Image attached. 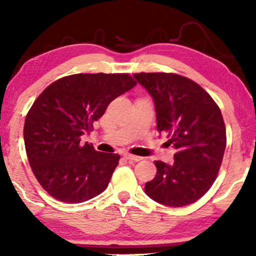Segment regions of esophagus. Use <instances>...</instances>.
Segmentation results:
<instances>
[{
  "label": "esophagus",
  "mask_w": 256,
  "mask_h": 256,
  "mask_svg": "<svg viewBox=\"0 0 256 256\" xmlns=\"http://www.w3.org/2000/svg\"><path fill=\"white\" fill-rule=\"evenodd\" d=\"M124 158H128V160H131V161H140V160H142V158H140V156H137V155H132V154H130V152H125Z\"/></svg>",
  "instance_id": "esophagus-1"
}]
</instances>
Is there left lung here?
I'll list each match as a JSON object with an SVG mask.
<instances>
[{"mask_svg": "<svg viewBox=\"0 0 256 256\" xmlns=\"http://www.w3.org/2000/svg\"><path fill=\"white\" fill-rule=\"evenodd\" d=\"M152 95L158 132L168 134L176 148L171 165L155 161L156 174L146 194L161 204H192L210 189L222 166L226 128L210 94L192 79L176 73H134Z\"/></svg>", "mask_w": 256, "mask_h": 256, "instance_id": "1", "label": "left lung"}]
</instances>
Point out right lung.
I'll use <instances>...</instances> for the list:
<instances>
[{
  "label": "right lung",
  "instance_id": "add662e5",
  "mask_svg": "<svg viewBox=\"0 0 256 256\" xmlns=\"http://www.w3.org/2000/svg\"><path fill=\"white\" fill-rule=\"evenodd\" d=\"M137 82L128 73H78L46 86L28 110L25 149L32 172L49 195L79 204L108 186L120 155L80 142L108 104Z\"/></svg>",
  "mask_w": 256,
  "mask_h": 256
}]
</instances>
